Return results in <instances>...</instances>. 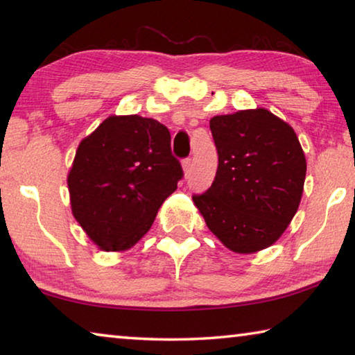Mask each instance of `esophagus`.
<instances>
[{
    "instance_id": "34e87169",
    "label": "esophagus",
    "mask_w": 355,
    "mask_h": 355,
    "mask_svg": "<svg viewBox=\"0 0 355 355\" xmlns=\"http://www.w3.org/2000/svg\"><path fill=\"white\" fill-rule=\"evenodd\" d=\"M183 171H184V177L191 175V171H192V159L191 158L183 159Z\"/></svg>"
}]
</instances>
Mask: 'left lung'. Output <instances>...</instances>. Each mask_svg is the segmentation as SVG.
I'll use <instances>...</instances> for the list:
<instances>
[{
	"label": "left lung",
	"mask_w": 355,
	"mask_h": 355,
	"mask_svg": "<svg viewBox=\"0 0 355 355\" xmlns=\"http://www.w3.org/2000/svg\"><path fill=\"white\" fill-rule=\"evenodd\" d=\"M219 164L194 194L209 230L238 254L266 249L296 214L307 163L294 130L263 107L209 120Z\"/></svg>",
	"instance_id": "obj_1"
}]
</instances>
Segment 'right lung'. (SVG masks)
I'll return each instance as SVG.
<instances>
[{"label": "right lung", "mask_w": 355, "mask_h": 355, "mask_svg": "<svg viewBox=\"0 0 355 355\" xmlns=\"http://www.w3.org/2000/svg\"><path fill=\"white\" fill-rule=\"evenodd\" d=\"M182 178L167 127L141 116H111L76 150L67 178L71 211L100 249H130Z\"/></svg>", "instance_id": "obj_1"}]
</instances>
